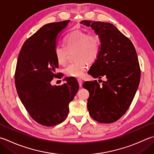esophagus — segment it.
<instances>
[{
    "instance_id": "esophagus-1",
    "label": "esophagus",
    "mask_w": 154,
    "mask_h": 154,
    "mask_svg": "<svg viewBox=\"0 0 154 154\" xmlns=\"http://www.w3.org/2000/svg\"><path fill=\"white\" fill-rule=\"evenodd\" d=\"M77 81H78V83H79V87H82V80H81V79H77Z\"/></svg>"
}]
</instances>
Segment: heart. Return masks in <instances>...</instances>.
<instances>
[{
	"label": "heart",
	"mask_w": 154,
	"mask_h": 154,
	"mask_svg": "<svg viewBox=\"0 0 154 154\" xmlns=\"http://www.w3.org/2000/svg\"><path fill=\"white\" fill-rule=\"evenodd\" d=\"M65 47L57 46L55 49L57 61L64 66L67 63L69 53L74 52L76 61L65 69L69 77L79 78L83 76L87 68V63L95 61L99 55L100 41L97 36L87 35L81 30L71 32L65 39Z\"/></svg>",
	"instance_id": "heart-1"
}]
</instances>
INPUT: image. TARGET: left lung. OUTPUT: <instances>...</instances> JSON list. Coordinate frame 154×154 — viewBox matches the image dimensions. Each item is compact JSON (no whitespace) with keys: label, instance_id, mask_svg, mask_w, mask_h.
I'll use <instances>...</instances> for the list:
<instances>
[{"label":"left lung","instance_id":"obj_1","mask_svg":"<svg viewBox=\"0 0 154 154\" xmlns=\"http://www.w3.org/2000/svg\"><path fill=\"white\" fill-rule=\"evenodd\" d=\"M80 23L91 26L100 39L99 55L88 73L94 78H107L101 85L97 80L84 83L83 87L89 92L87 109L95 121L113 123L127 111L139 86L141 71L136 51L113 24L87 20Z\"/></svg>","mask_w":154,"mask_h":154}]
</instances>
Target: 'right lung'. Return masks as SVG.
<instances>
[{
	"instance_id": "1",
	"label": "right lung",
	"mask_w": 154,
	"mask_h": 154,
	"mask_svg": "<svg viewBox=\"0 0 154 154\" xmlns=\"http://www.w3.org/2000/svg\"><path fill=\"white\" fill-rule=\"evenodd\" d=\"M70 20L47 24L23 44L18 57L15 86L21 102L39 124L54 126L62 123L69 113V104L79 90V83L69 77L61 85L51 81L61 73L55 49L60 36Z\"/></svg>"
}]
</instances>
